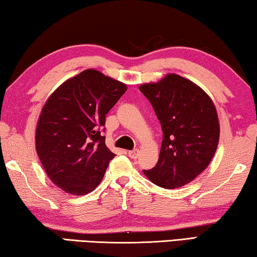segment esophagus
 Listing matches in <instances>:
<instances>
[{
	"mask_svg": "<svg viewBox=\"0 0 257 257\" xmlns=\"http://www.w3.org/2000/svg\"><path fill=\"white\" fill-rule=\"evenodd\" d=\"M127 154L130 158L137 159L139 157V155H140V151H139V149H133V150H130Z\"/></svg>",
	"mask_w": 257,
	"mask_h": 257,
	"instance_id": "obj_1",
	"label": "esophagus"
}]
</instances>
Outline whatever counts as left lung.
Returning <instances> with one entry per match:
<instances>
[{
	"label": "left lung",
	"mask_w": 257,
	"mask_h": 257,
	"mask_svg": "<svg viewBox=\"0 0 257 257\" xmlns=\"http://www.w3.org/2000/svg\"><path fill=\"white\" fill-rule=\"evenodd\" d=\"M139 90L150 101L163 130L158 162L144 173L158 187H183L208 166L216 151L220 124L215 106L203 89L176 74L142 84Z\"/></svg>",
	"instance_id": "1"
}]
</instances>
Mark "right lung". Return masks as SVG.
I'll use <instances>...</instances> for the list:
<instances>
[{"label": "right lung", "mask_w": 257, "mask_h": 257, "mask_svg": "<svg viewBox=\"0 0 257 257\" xmlns=\"http://www.w3.org/2000/svg\"><path fill=\"white\" fill-rule=\"evenodd\" d=\"M127 87L95 69L67 79L50 95L36 126V153L52 182L86 195L99 186L115 154L100 130Z\"/></svg>", "instance_id": "obj_1"}]
</instances>
